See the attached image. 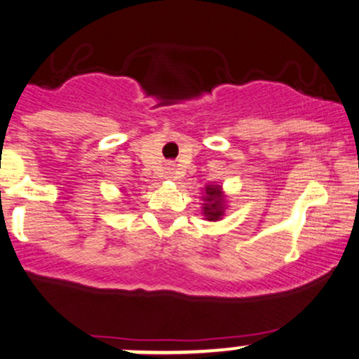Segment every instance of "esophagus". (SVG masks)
I'll list each match as a JSON object with an SVG mask.
<instances>
[{"label": "esophagus", "mask_w": 359, "mask_h": 359, "mask_svg": "<svg viewBox=\"0 0 359 359\" xmlns=\"http://www.w3.org/2000/svg\"><path fill=\"white\" fill-rule=\"evenodd\" d=\"M170 177H172V179H179V170H177V168H172Z\"/></svg>", "instance_id": "obj_1"}]
</instances>
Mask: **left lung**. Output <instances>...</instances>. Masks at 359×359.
I'll return each mask as SVG.
<instances>
[{
	"label": "left lung",
	"mask_w": 359,
	"mask_h": 359,
	"mask_svg": "<svg viewBox=\"0 0 359 359\" xmlns=\"http://www.w3.org/2000/svg\"><path fill=\"white\" fill-rule=\"evenodd\" d=\"M206 201L208 204L203 208L204 215L210 222L222 218L223 216V196L219 187H206Z\"/></svg>",
	"instance_id": "1"
}]
</instances>
